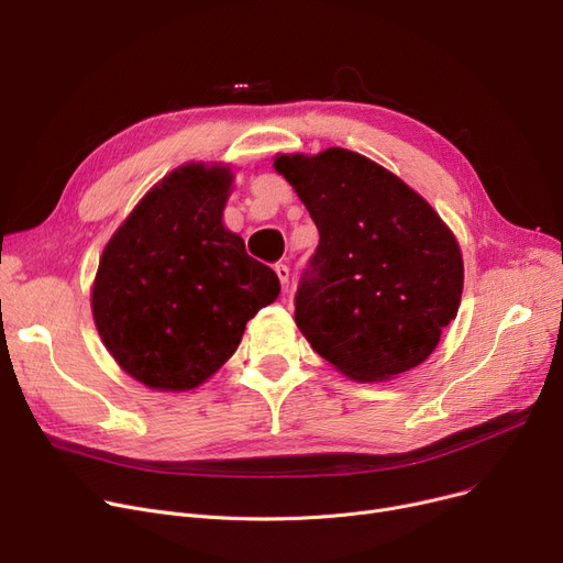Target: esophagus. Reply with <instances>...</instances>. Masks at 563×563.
Listing matches in <instances>:
<instances>
[{
	"label": "esophagus",
	"instance_id": "obj_1",
	"mask_svg": "<svg viewBox=\"0 0 563 563\" xmlns=\"http://www.w3.org/2000/svg\"><path fill=\"white\" fill-rule=\"evenodd\" d=\"M276 274H278V278H280V287H283V291H287L289 289V266L287 264H283V262H278L276 266Z\"/></svg>",
	"mask_w": 563,
	"mask_h": 563
}]
</instances>
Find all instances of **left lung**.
<instances>
[{"mask_svg": "<svg viewBox=\"0 0 563 563\" xmlns=\"http://www.w3.org/2000/svg\"><path fill=\"white\" fill-rule=\"evenodd\" d=\"M319 244L294 294V317L323 361L356 380L424 363L456 317L463 260L450 228L397 175L329 147L280 155Z\"/></svg>", "mask_w": 563, "mask_h": 563, "instance_id": "obj_1", "label": "left lung"}]
</instances>
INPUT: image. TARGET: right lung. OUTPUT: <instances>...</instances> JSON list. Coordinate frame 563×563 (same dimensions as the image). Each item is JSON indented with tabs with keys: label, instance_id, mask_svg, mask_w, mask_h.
Listing matches in <instances>:
<instances>
[{
	"label": "right lung",
	"instance_id": "add662e5",
	"mask_svg": "<svg viewBox=\"0 0 563 563\" xmlns=\"http://www.w3.org/2000/svg\"><path fill=\"white\" fill-rule=\"evenodd\" d=\"M232 175L189 164L136 205L107 244L93 285L98 333L115 363L157 390H191L276 301L272 266L221 223Z\"/></svg>",
	"mask_w": 563,
	"mask_h": 563
}]
</instances>
